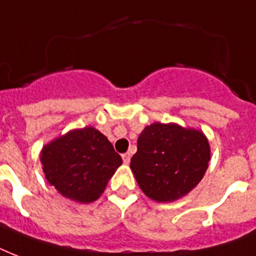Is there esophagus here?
Instances as JSON below:
<instances>
[{
  "label": "esophagus",
  "instance_id": "34e87169",
  "mask_svg": "<svg viewBox=\"0 0 256 256\" xmlns=\"http://www.w3.org/2000/svg\"><path fill=\"white\" fill-rule=\"evenodd\" d=\"M122 158V162H124V164H128L130 162V154H124Z\"/></svg>",
  "mask_w": 256,
  "mask_h": 256
}]
</instances>
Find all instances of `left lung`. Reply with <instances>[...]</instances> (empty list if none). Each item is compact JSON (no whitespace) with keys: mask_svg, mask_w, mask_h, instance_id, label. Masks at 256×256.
Instances as JSON below:
<instances>
[{"mask_svg":"<svg viewBox=\"0 0 256 256\" xmlns=\"http://www.w3.org/2000/svg\"><path fill=\"white\" fill-rule=\"evenodd\" d=\"M211 159L207 136L176 122H154L138 138L130 170L150 199L167 203L188 195L203 179Z\"/></svg>","mask_w":256,"mask_h":256,"instance_id":"1","label":"left lung"}]
</instances>
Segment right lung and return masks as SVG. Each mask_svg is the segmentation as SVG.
Returning <instances> with one entry per match:
<instances>
[{"mask_svg":"<svg viewBox=\"0 0 256 256\" xmlns=\"http://www.w3.org/2000/svg\"><path fill=\"white\" fill-rule=\"evenodd\" d=\"M40 162L48 183L81 204L98 199L122 164V156L94 126L70 130L53 138L42 146Z\"/></svg>","mask_w":256,"mask_h":256,"instance_id":"obj_1","label":"right lung"}]
</instances>
